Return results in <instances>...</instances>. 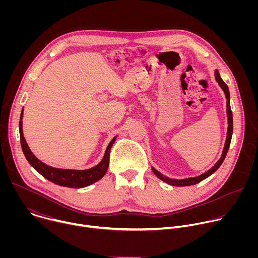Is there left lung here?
Segmentation results:
<instances>
[{
    "label": "left lung",
    "instance_id": "1",
    "mask_svg": "<svg viewBox=\"0 0 258 258\" xmlns=\"http://www.w3.org/2000/svg\"><path fill=\"white\" fill-rule=\"evenodd\" d=\"M214 76H215V80L218 83L219 87L223 89L226 98H227V116H228V133H227V139H226V143H225V147H224V150L222 153V156H220L219 160L206 172L198 175V176H194V177H188V178H183V179H174V178H169L165 175H163L161 172H159L158 170H156L154 167H152V171L155 173V175L160 178L161 180H163L164 182L168 183V185L171 186H176V187H185V186H192V185H196V183L202 181L203 179H205L206 177H208L209 175H211L213 172H215L218 167L222 165V163L224 162L226 155L228 153L229 150V147L231 144V140H232V135H233V113H232V110H231V105H230V92H229V88L226 85V83L222 80L219 76V72L217 69H215L214 71Z\"/></svg>",
    "mask_w": 258,
    "mask_h": 258
}]
</instances>
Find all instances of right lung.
<instances>
[{"instance_id": "add662e5", "label": "right lung", "mask_w": 258, "mask_h": 258, "mask_svg": "<svg viewBox=\"0 0 258 258\" xmlns=\"http://www.w3.org/2000/svg\"><path fill=\"white\" fill-rule=\"evenodd\" d=\"M22 117H23V109L20 115V121H19V134H20V143L22 147V151L29 162V164L41 173L45 178L48 180L56 183V185L67 187V188H85L88 187L92 183L98 181L101 179L109 166V156H110V150L113 143L115 142L117 137H114L111 142L109 143L108 147L106 148L105 154L103 159L99 164L96 166L85 169V170H78V169H62V168H55L52 166L47 165L46 163L42 162L36 158L33 153L30 151L29 147L24 139L23 131H22Z\"/></svg>"}]
</instances>
